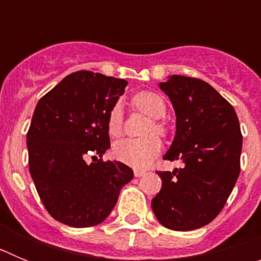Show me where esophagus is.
<instances>
[{"mask_svg": "<svg viewBox=\"0 0 261 261\" xmlns=\"http://www.w3.org/2000/svg\"><path fill=\"white\" fill-rule=\"evenodd\" d=\"M145 174H146V171H145V170H135V176L136 177L144 176Z\"/></svg>", "mask_w": 261, "mask_h": 261, "instance_id": "34e87169", "label": "esophagus"}]
</instances>
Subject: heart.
I'll return each instance as SVG.
<instances>
[{"label":"heart","instance_id":"b5f03b06","mask_svg":"<svg viewBox=\"0 0 261 261\" xmlns=\"http://www.w3.org/2000/svg\"><path fill=\"white\" fill-rule=\"evenodd\" d=\"M133 108L141 114L151 117L144 130L147 137L137 140H121L114 146V155L117 161L135 168H144L151 163L154 158L161 153L162 142L155 135H167L163 117L167 114V106L165 99L154 91H140L130 99ZM124 117L123 111L119 105H115L108 112L107 132L111 137L117 138L123 135Z\"/></svg>","mask_w":261,"mask_h":261}]
</instances>
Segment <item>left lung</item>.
I'll use <instances>...</instances> for the list:
<instances>
[{
	"label": "left lung",
	"instance_id": "left-lung-1",
	"mask_svg": "<svg viewBox=\"0 0 261 261\" xmlns=\"http://www.w3.org/2000/svg\"><path fill=\"white\" fill-rule=\"evenodd\" d=\"M159 87L176 115L163 159H179L184 167L156 171L162 188L151 208L165 227L190 231L212 222L229 199L241 172V126L232 106L205 81L171 75Z\"/></svg>",
	"mask_w": 261,
	"mask_h": 261
}]
</instances>
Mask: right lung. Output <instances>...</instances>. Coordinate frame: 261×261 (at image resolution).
I'll list each match as a JSON object with an SVG mask.
<instances>
[{
  "label": "right lung",
  "instance_id": "1",
  "mask_svg": "<svg viewBox=\"0 0 261 261\" xmlns=\"http://www.w3.org/2000/svg\"><path fill=\"white\" fill-rule=\"evenodd\" d=\"M126 85L125 80L80 70L36 105L27 132L30 174L44 208L59 222L71 227L103 222L120 190L133 179L130 167L102 159L111 145L108 112ZM87 156L94 164L86 162Z\"/></svg>",
  "mask_w": 261,
  "mask_h": 261
}]
</instances>
